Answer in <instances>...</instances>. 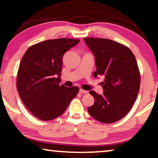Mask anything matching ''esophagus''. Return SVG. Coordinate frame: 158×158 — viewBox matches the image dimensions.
Segmentation results:
<instances>
[{"label": "esophagus", "mask_w": 158, "mask_h": 158, "mask_svg": "<svg viewBox=\"0 0 158 158\" xmlns=\"http://www.w3.org/2000/svg\"><path fill=\"white\" fill-rule=\"evenodd\" d=\"M80 93H81V94H88V91L83 90V89H80Z\"/></svg>", "instance_id": "1"}]
</instances>
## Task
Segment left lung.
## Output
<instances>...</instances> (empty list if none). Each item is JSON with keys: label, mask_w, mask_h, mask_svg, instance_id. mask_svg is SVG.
I'll list each match as a JSON object with an SVG mask.
<instances>
[{"label": "left lung", "mask_w": 158, "mask_h": 158, "mask_svg": "<svg viewBox=\"0 0 158 158\" xmlns=\"http://www.w3.org/2000/svg\"><path fill=\"white\" fill-rule=\"evenodd\" d=\"M84 41L95 57L94 76L105 77L102 95L89 92L95 102L88 107V113L101 123L117 122L130 111L139 93L140 73L137 60L129 48L113 40L85 37Z\"/></svg>", "instance_id": "obj_1"}]
</instances>
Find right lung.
<instances>
[{
	"instance_id": "right-lung-1",
	"label": "right lung",
	"mask_w": 158,
	"mask_h": 158,
	"mask_svg": "<svg viewBox=\"0 0 158 158\" xmlns=\"http://www.w3.org/2000/svg\"><path fill=\"white\" fill-rule=\"evenodd\" d=\"M79 40L56 39L32 45L21 60L16 87L23 104L43 121L52 120L64 113L79 88L60 85L62 57Z\"/></svg>"
}]
</instances>
